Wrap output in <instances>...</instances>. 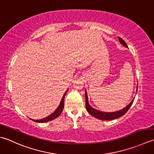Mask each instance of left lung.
<instances>
[{
  "instance_id": "left-lung-1",
  "label": "left lung",
  "mask_w": 154,
  "mask_h": 154,
  "mask_svg": "<svg viewBox=\"0 0 154 154\" xmlns=\"http://www.w3.org/2000/svg\"><path fill=\"white\" fill-rule=\"evenodd\" d=\"M119 41L122 44V45L124 46L126 48H128L126 43L125 42L124 40L121 38L120 37L118 38ZM85 97H86V108L87 109L88 112L90 114H91L92 116L95 117L98 119H100V120H114V119H116L120 118L122 116H124L125 113L128 112V109L130 108V106L131 104L133 103L134 100H132L129 104H128L127 106L123 109H120V110L117 111V112H101L99 110H97V109H94L92 108V106H90L88 102V94H87V92L85 90Z\"/></svg>"
}]
</instances>
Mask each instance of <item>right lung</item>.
I'll return each instance as SVG.
<instances>
[{
	"label": "right lung",
	"instance_id": "obj_1",
	"mask_svg": "<svg viewBox=\"0 0 154 154\" xmlns=\"http://www.w3.org/2000/svg\"><path fill=\"white\" fill-rule=\"evenodd\" d=\"M68 89L65 92L64 94L63 97H62V98L61 100L60 103V104L58 106V107L56 108V110L54 112H53L52 114L48 116V117L45 118H43V119H41V120H32V119H31V120H32L34 122H38V123H44V122L51 121L52 120H54V119L58 118L59 116L60 115L62 110H63V108H64V97H65V95H66V93L68 92Z\"/></svg>",
	"mask_w": 154,
	"mask_h": 154
}]
</instances>
